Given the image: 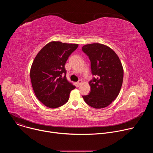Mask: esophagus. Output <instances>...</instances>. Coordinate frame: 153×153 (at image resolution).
Returning a JSON list of instances; mask_svg holds the SVG:
<instances>
[{"label": "esophagus", "instance_id": "obj_1", "mask_svg": "<svg viewBox=\"0 0 153 153\" xmlns=\"http://www.w3.org/2000/svg\"><path fill=\"white\" fill-rule=\"evenodd\" d=\"M82 81L81 80H79V81L77 82V86L79 87V86L82 84Z\"/></svg>", "mask_w": 153, "mask_h": 153}]
</instances>
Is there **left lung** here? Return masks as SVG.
Here are the masks:
<instances>
[{
    "label": "left lung",
    "instance_id": "8db88e82",
    "mask_svg": "<svg viewBox=\"0 0 153 153\" xmlns=\"http://www.w3.org/2000/svg\"><path fill=\"white\" fill-rule=\"evenodd\" d=\"M82 51L91 62L93 79L90 81L91 91L83 96L90 106L100 109L110 105L118 96L122 85L123 69L116 53L101 43H91L82 47Z\"/></svg>",
    "mask_w": 153,
    "mask_h": 153
}]
</instances>
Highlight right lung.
Returning a JSON list of instances; mask_svg holds the SVG:
<instances>
[{
    "instance_id": "obj_1",
    "label": "right lung",
    "mask_w": 153,
    "mask_h": 153,
    "mask_svg": "<svg viewBox=\"0 0 153 153\" xmlns=\"http://www.w3.org/2000/svg\"><path fill=\"white\" fill-rule=\"evenodd\" d=\"M78 45L53 41L34 58L30 70L31 84L36 96L46 106L56 108L66 103L76 88L67 79L65 65Z\"/></svg>"
}]
</instances>
